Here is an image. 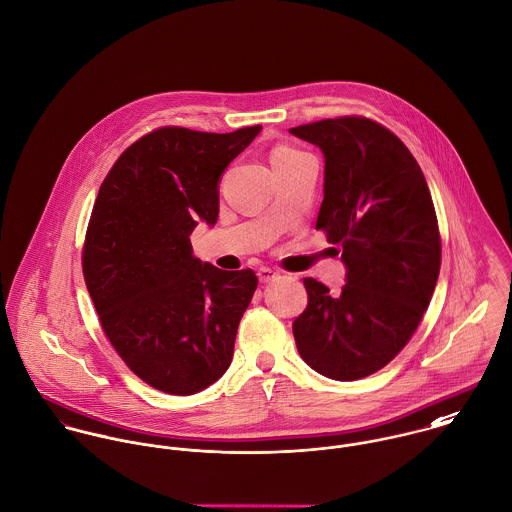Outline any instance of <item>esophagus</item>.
I'll list each match as a JSON object with an SVG mask.
<instances>
[{"label":"esophagus","instance_id":"34e87169","mask_svg":"<svg viewBox=\"0 0 512 512\" xmlns=\"http://www.w3.org/2000/svg\"><path fill=\"white\" fill-rule=\"evenodd\" d=\"M257 277H259V281H261V283H271V281H275V279L279 277V273H277L275 269L261 267V269L257 271Z\"/></svg>","mask_w":512,"mask_h":512}]
</instances>
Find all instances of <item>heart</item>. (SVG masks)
Masks as SVG:
<instances>
[{"label":"heart","mask_w":512,"mask_h":512,"mask_svg":"<svg viewBox=\"0 0 512 512\" xmlns=\"http://www.w3.org/2000/svg\"><path fill=\"white\" fill-rule=\"evenodd\" d=\"M295 152H297V150L291 148V146H279V148L273 150L271 160H273V158H281V156H291V154H295Z\"/></svg>","instance_id":"obj_1"}]
</instances>
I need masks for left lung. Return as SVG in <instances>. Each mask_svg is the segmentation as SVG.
<instances>
[{"label":"left lung","mask_w":512,"mask_h":512,"mask_svg":"<svg viewBox=\"0 0 512 512\" xmlns=\"http://www.w3.org/2000/svg\"><path fill=\"white\" fill-rule=\"evenodd\" d=\"M289 132L324 154L316 229L340 245L346 265L338 295L305 279L295 342L318 374L360 380L398 356L429 307L441 267L435 207L419 164L386 126L340 116Z\"/></svg>","instance_id":"obj_1"}]
</instances>
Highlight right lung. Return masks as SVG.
Returning <instances> with one entry per match:
<instances>
[{
    "label": "right lung",
    "instance_id": "right-lung-1",
    "mask_svg": "<svg viewBox=\"0 0 512 512\" xmlns=\"http://www.w3.org/2000/svg\"><path fill=\"white\" fill-rule=\"evenodd\" d=\"M259 132L158 128L120 154L99 190L85 283L118 356L160 392L192 396L231 364L257 277L202 263L190 235L200 221L215 225L219 178Z\"/></svg>",
    "mask_w": 512,
    "mask_h": 512
}]
</instances>
